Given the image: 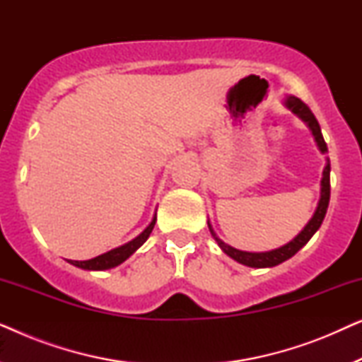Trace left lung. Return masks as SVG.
Here are the masks:
<instances>
[{
  "label": "left lung",
  "instance_id": "left-lung-1",
  "mask_svg": "<svg viewBox=\"0 0 362 362\" xmlns=\"http://www.w3.org/2000/svg\"><path fill=\"white\" fill-rule=\"evenodd\" d=\"M285 105L288 107L291 112L296 113V115H298L301 120L306 122V125L310 127L311 133H313L316 143H318L321 153L328 151V146H326L325 138H323V135H321L320 123H318V120H316V117L313 115V112L310 110V107L306 105L303 100H300L298 97H293V95L286 97ZM329 171H331V166L328 163V165H326L325 170H323V180H321V197H320L318 207H316V211H315L313 217H311V221L305 226V229L301 230L293 240L288 242V244L284 245V247H280V249H275V250H270V252H260V254H255V252L252 254V252L237 250V249H234V247L224 244V242H222L219 237L214 234V230H212L211 224L207 222L211 234L214 235L217 244H219L221 249L224 250L227 255L239 262V264H244L247 267H257V269H264V267H275V265L281 264V262L288 260L290 257H293L296 252L301 249V247L306 245V242H308L311 237H313L315 232L320 229L321 222H323V219H325L326 211H328V204H329V194H331Z\"/></svg>",
  "mask_w": 362,
  "mask_h": 362
}]
</instances>
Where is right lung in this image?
Masks as SVG:
<instances>
[{
    "label": "right lung",
    "instance_id": "add662e5",
    "mask_svg": "<svg viewBox=\"0 0 362 362\" xmlns=\"http://www.w3.org/2000/svg\"><path fill=\"white\" fill-rule=\"evenodd\" d=\"M155 224H156V216L153 217L151 224L148 226L146 229L143 230L140 235L135 237V239L128 242V244L122 245V247H117V249L107 252V254L98 255V257H95V259H90V260H71V264L78 267V269H86V270H107V269H112V267L120 265L122 262H125L128 257H130L133 252L138 249V247H141L143 244H145L148 237H150Z\"/></svg>",
    "mask_w": 362,
    "mask_h": 362
}]
</instances>
